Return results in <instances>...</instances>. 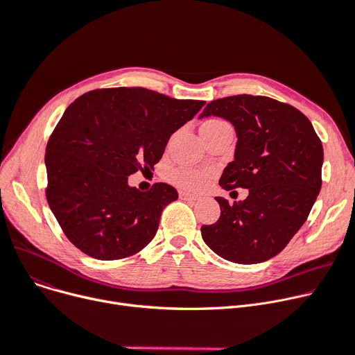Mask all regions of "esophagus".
Listing matches in <instances>:
<instances>
[{"label": "esophagus", "instance_id": "obj_1", "mask_svg": "<svg viewBox=\"0 0 355 355\" xmlns=\"http://www.w3.org/2000/svg\"><path fill=\"white\" fill-rule=\"evenodd\" d=\"M179 198L184 199V200H198L199 199V196L196 193H189V192H183V191L179 192Z\"/></svg>", "mask_w": 355, "mask_h": 355}]
</instances>
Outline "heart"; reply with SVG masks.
Wrapping results in <instances>:
<instances>
[{"instance_id": "b5f03b06", "label": "heart", "mask_w": 355, "mask_h": 355, "mask_svg": "<svg viewBox=\"0 0 355 355\" xmlns=\"http://www.w3.org/2000/svg\"><path fill=\"white\" fill-rule=\"evenodd\" d=\"M222 126H227V123L220 119H209L202 124V129H218ZM212 176V171L209 169H192V168H178L169 173V180L176 186L186 191H198L206 184Z\"/></svg>"}]
</instances>
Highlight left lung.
Returning <instances> with one entry per match:
<instances>
[{"label":"left lung","instance_id":"obj_1","mask_svg":"<svg viewBox=\"0 0 355 355\" xmlns=\"http://www.w3.org/2000/svg\"><path fill=\"white\" fill-rule=\"evenodd\" d=\"M207 116L231 121L238 137L235 159L219 184L225 191L243 187L249 195L234 205L215 198L220 216L200 227L202 238L226 261H268L300 231L317 200L322 183L321 140L298 109L265 96L214 100L199 117Z\"/></svg>","mask_w":355,"mask_h":355}]
</instances>
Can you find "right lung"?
Listing matches in <instances>:
<instances>
[{
    "mask_svg": "<svg viewBox=\"0 0 355 355\" xmlns=\"http://www.w3.org/2000/svg\"><path fill=\"white\" fill-rule=\"evenodd\" d=\"M205 106L143 87L97 89L76 98L46 148V196L69 241L100 261L128 258L156 235L178 199L168 183L141 192L128 178L153 171L171 136Z\"/></svg>",
    "mask_w": 355,
    "mask_h": 355,
    "instance_id": "add662e5",
    "label": "right lung"
}]
</instances>
